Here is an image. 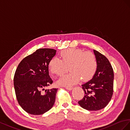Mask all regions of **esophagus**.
<instances>
[{"mask_svg": "<svg viewBox=\"0 0 130 130\" xmlns=\"http://www.w3.org/2000/svg\"><path fill=\"white\" fill-rule=\"evenodd\" d=\"M65 88L66 89L68 90H71L72 89V87H65Z\"/></svg>", "mask_w": 130, "mask_h": 130, "instance_id": "obj_1", "label": "esophagus"}]
</instances>
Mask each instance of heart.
Segmentation results:
<instances>
[{
	"label": "heart",
	"instance_id": "heart-1",
	"mask_svg": "<svg viewBox=\"0 0 130 130\" xmlns=\"http://www.w3.org/2000/svg\"><path fill=\"white\" fill-rule=\"evenodd\" d=\"M61 60L57 57L52 58L48 64L51 74L61 76L68 71L70 72L58 81L61 86L71 87L82 81L91 79L98 69V61L95 55L90 51L84 52L81 49L69 48L60 53Z\"/></svg>",
	"mask_w": 130,
	"mask_h": 130
}]
</instances>
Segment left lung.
Instances as JSON below:
<instances>
[{
    "instance_id": "obj_1",
    "label": "left lung",
    "mask_w": 130,
    "mask_h": 130,
    "mask_svg": "<svg viewBox=\"0 0 130 130\" xmlns=\"http://www.w3.org/2000/svg\"><path fill=\"white\" fill-rule=\"evenodd\" d=\"M98 69L92 79L82 85L85 94L78 101L83 108L98 110L108 104L113 92L114 72L110 62L105 55L94 50Z\"/></svg>"
}]
</instances>
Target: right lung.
Returning a JSON list of instances; mask_svg holds the SVG:
<instances>
[{"mask_svg": "<svg viewBox=\"0 0 130 130\" xmlns=\"http://www.w3.org/2000/svg\"><path fill=\"white\" fill-rule=\"evenodd\" d=\"M56 52L51 48L37 50L17 66L13 78L14 90L18 103L28 113L43 114L54 104L58 89L43 90L53 83L48 64Z\"/></svg>", "mask_w": 130, "mask_h": 130, "instance_id": "1", "label": "right lung"}]
</instances>
